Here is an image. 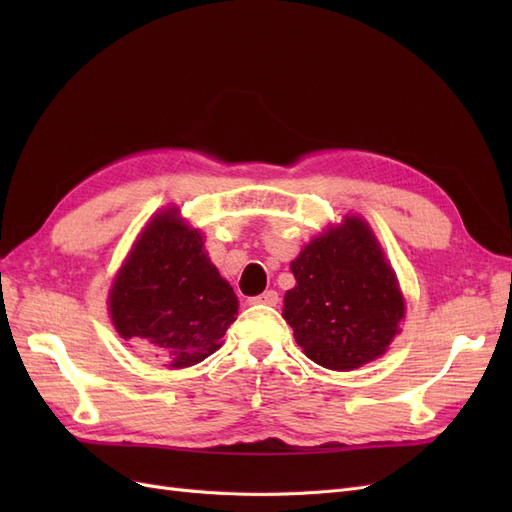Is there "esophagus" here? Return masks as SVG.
I'll return each mask as SVG.
<instances>
[{
  "instance_id": "esophagus-1",
  "label": "esophagus",
  "mask_w": 512,
  "mask_h": 512,
  "mask_svg": "<svg viewBox=\"0 0 512 512\" xmlns=\"http://www.w3.org/2000/svg\"><path fill=\"white\" fill-rule=\"evenodd\" d=\"M250 303H254V305H277V303H280V294H277L275 290H265L262 294H258V297L250 299Z\"/></svg>"
}]
</instances>
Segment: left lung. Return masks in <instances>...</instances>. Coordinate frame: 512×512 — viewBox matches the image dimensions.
Listing matches in <instances>:
<instances>
[{
  "instance_id": "obj_1",
  "label": "left lung",
  "mask_w": 512,
  "mask_h": 512,
  "mask_svg": "<svg viewBox=\"0 0 512 512\" xmlns=\"http://www.w3.org/2000/svg\"><path fill=\"white\" fill-rule=\"evenodd\" d=\"M297 286L284 320L314 363L348 371L378 359L399 333L404 297L361 218H346L309 243L290 265Z\"/></svg>"
}]
</instances>
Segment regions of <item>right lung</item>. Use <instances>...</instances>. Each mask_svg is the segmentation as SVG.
Segmentation results:
<instances>
[{
  "instance_id": "right-lung-1",
  "label": "right lung",
  "mask_w": 512,
  "mask_h": 512,
  "mask_svg": "<svg viewBox=\"0 0 512 512\" xmlns=\"http://www.w3.org/2000/svg\"><path fill=\"white\" fill-rule=\"evenodd\" d=\"M108 307L123 339L147 346L179 369L205 361L222 346L239 301L211 265L200 232L170 209L141 232Z\"/></svg>"
}]
</instances>
